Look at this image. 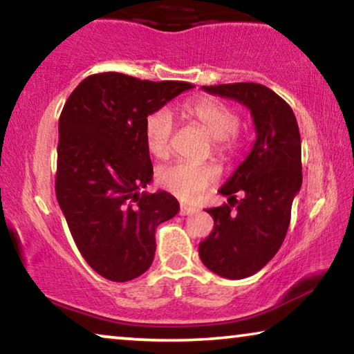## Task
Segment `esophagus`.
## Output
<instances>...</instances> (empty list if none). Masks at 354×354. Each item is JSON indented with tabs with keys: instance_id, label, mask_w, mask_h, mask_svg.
Instances as JSON below:
<instances>
[{
	"instance_id": "1",
	"label": "esophagus",
	"mask_w": 354,
	"mask_h": 354,
	"mask_svg": "<svg viewBox=\"0 0 354 354\" xmlns=\"http://www.w3.org/2000/svg\"><path fill=\"white\" fill-rule=\"evenodd\" d=\"M196 212V208L191 207V205H186V203H183L181 208H179V215L186 216V215H191V213Z\"/></svg>"
}]
</instances>
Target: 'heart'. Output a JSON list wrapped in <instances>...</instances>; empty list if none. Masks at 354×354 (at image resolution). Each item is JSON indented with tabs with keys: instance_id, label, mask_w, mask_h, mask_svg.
<instances>
[{
	"instance_id": "b5f03b06",
	"label": "heart",
	"mask_w": 354,
	"mask_h": 354,
	"mask_svg": "<svg viewBox=\"0 0 354 354\" xmlns=\"http://www.w3.org/2000/svg\"><path fill=\"white\" fill-rule=\"evenodd\" d=\"M181 115L187 122L201 127L213 139V151L218 156H232L239 147V113L226 102L213 97H197L183 104ZM173 133L171 113L160 109L152 112L144 122V139L149 152L157 158L170 153ZM218 181V170L212 165L173 163L158 171L160 186L181 201H194Z\"/></svg>"
}]
</instances>
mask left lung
I'll return each instance as SVG.
<instances>
[{"instance_id":"8db88e82","label":"left lung","mask_w":354,"mask_h":354,"mask_svg":"<svg viewBox=\"0 0 354 354\" xmlns=\"http://www.w3.org/2000/svg\"><path fill=\"white\" fill-rule=\"evenodd\" d=\"M250 109L257 141L220 189L227 203L208 208L215 220L198 243L203 265L215 274L243 279L276 255L290 225L292 202L301 187V141L292 107L260 83L202 86ZM241 195V199H236Z\"/></svg>"}]
</instances>
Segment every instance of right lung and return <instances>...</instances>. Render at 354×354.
Here are the masks:
<instances>
[{
    "label": "right lung",
    "instance_id": "1",
    "mask_svg": "<svg viewBox=\"0 0 354 354\" xmlns=\"http://www.w3.org/2000/svg\"><path fill=\"white\" fill-rule=\"evenodd\" d=\"M191 88L186 82L94 73L62 109L56 197L82 257L109 281L146 272L157 226L179 212L171 194H139L153 175L144 122Z\"/></svg>",
    "mask_w": 354,
    "mask_h": 354
}]
</instances>
